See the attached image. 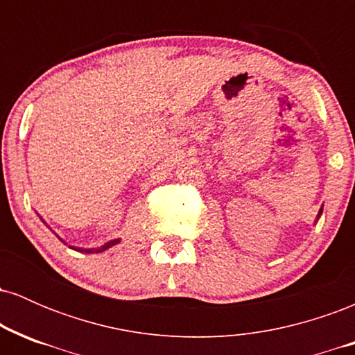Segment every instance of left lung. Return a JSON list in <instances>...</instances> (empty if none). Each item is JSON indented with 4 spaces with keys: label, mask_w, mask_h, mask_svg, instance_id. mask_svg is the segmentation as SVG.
I'll return each instance as SVG.
<instances>
[{
    "label": "left lung",
    "mask_w": 355,
    "mask_h": 355,
    "mask_svg": "<svg viewBox=\"0 0 355 355\" xmlns=\"http://www.w3.org/2000/svg\"><path fill=\"white\" fill-rule=\"evenodd\" d=\"M320 214H322V210H320Z\"/></svg>",
    "instance_id": "1"
}]
</instances>
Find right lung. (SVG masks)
<instances>
[{
  "label": "right lung",
  "mask_w": 355,
  "mask_h": 355,
  "mask_svg": "<svg viewBox=\"0 0 355 355\" xmlns=\"http://www.w3.org/2000/svg\"><path fill=\"white\" fill-rule=\"evenodd\" d=\"M115 243H118V240H112V242L105 243V245H103V247H101V248H98V250H96V252H101V250H107V248H108V247L115 245ZM88 252H92V250H88Z\"/></svg>",
  "instance_id": "add662e5"
}]
</instances>
